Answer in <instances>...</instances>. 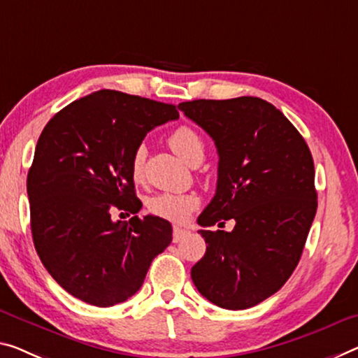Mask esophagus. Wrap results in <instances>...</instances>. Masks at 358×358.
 I'll list each match as a JSON object with an SVG mask.
<instances>
[{
	"mask_svg": "<svg viewBox=\"0 0 358 358\" xmlns=\"http://www.w3.org/2000/svg\"><path fill=\"white\" fill-rule=\"evenodd\" d=\"M189 235H190V232L187 229L178 227V225H176V227L173 229V241H174V243H179L180 240H184L185 236H189Z\"/></svg>",
	"mask_w": 358,
	"mask_h": 358,
	"instance_id": "obj_1",
	"label": "esophagus"
}]
</instances>
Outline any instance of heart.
<instances>
[{"label":"heart","instance_id":"obj_1","mask_svg":"<svg viewBox=\"0 0 358 358\" xmlns=\"http://www.w3.org/2000/svg\"><path fill=\"white\" fill-rule=\"evenodd\" d=\"M168 142L176 152V155L189 164L201 162L205 157V142L190 126H179L178 129H174ZM144 158L145 147L139 145L131 158V173L136 179L142 174ZM147 206L150 213L158 217L168 219L173 222H184L200 206V198L195 194H158L148 200Z\"/></svg>","mask_w":358,"mask_h":358}]
</instances>
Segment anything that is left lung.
I'll return each instance as SVG.
<instances>
[{
  "label": "left lung",
  "mask_w": 358,
  "mask_h": 358,
  "mask_svg": "<svg viewBox=\"0 0 358 358\" xmlns=\"http://www.w3.org/2000/svg\"><path fill=\"white\" fill-rule=\"evenodd\" d=\"M179 110L213 137L219 155L216 195L198 224L235 221L232 232L198 230L208 246L192 280L213 304L248 309L277 293L301 259L317 213L312 153L259 97L198 99Z\"/></svg>",
  "instance_id": "left-lung-1"
}]
</instances>
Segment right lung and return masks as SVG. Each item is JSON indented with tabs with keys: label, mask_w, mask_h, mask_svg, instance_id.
<instances>
[{
	"label": "right lung",
	"mask_w": 358,
	"mask_h": 358,
	"mask_svg": "<svg viewBox=\"0 0 358 358\" xmlns=\"http://www.w3.org/2000/svg\"><path fill=\"white\" fill-rule=\"evenodd\" d=\"M176 106L101 90L49 120L27 176L30 225L43 266L67 293L97 307L136 294L173 240L158 216L139 213L131 158L148 131L178 120Z\"/></svg>",
	"instance_id": "1"
}]
</instances>
